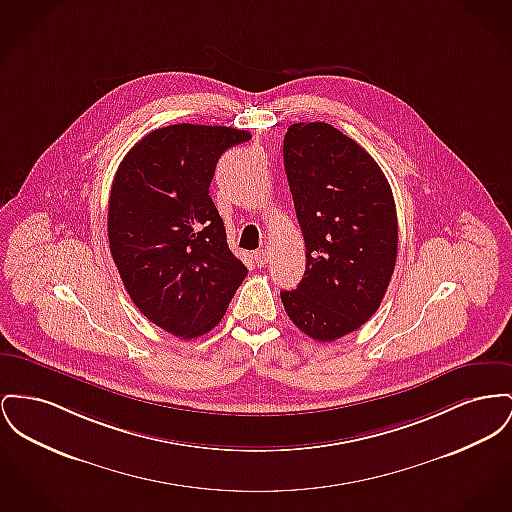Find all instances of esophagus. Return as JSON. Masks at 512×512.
I'll return each mask as SVG.
<instances>
[{
    "label": "esophagus",
    "mask_w": 512,
    "mask_h": 512,
    "mask_svg": "<svg viewBox=\"0 0 512 512\" xmlns=\"http://www.w3.org/2000/svg\"><path fill=\"white\" fill-rule=\"evenodd\" d=\"M253 259H255V263H257L259 267H265V265L269 263L271 255H269V251H267V249H259V251H255V253H253Z\"/></svg>",
    "instance_id": "obj_1"
}]
</instances>
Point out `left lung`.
Instances as JSON below:
<instances>
[{"label":"left lung","instance_id":"8db88e82","mask_svg":"<svg viewBox=\"0 0 512 512\" xmlns=\"http://www.w3.org/2000/svg\"><path fill=\"white\" fill-rule=\"evenodd\" d=\"M284 168L305 274L280 298L303 334L331 342L358 331L387 294L398 249L391 185L369 152L323 121L288 127Z\"/></svg>","mask_w":512,"mask_h":512}]
</instances>
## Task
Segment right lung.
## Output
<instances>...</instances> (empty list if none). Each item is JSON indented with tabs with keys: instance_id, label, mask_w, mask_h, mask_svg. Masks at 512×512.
I'll list each match as a JSON object with an SVG mask.
<instances>
[{
	"instance_id": "right-lung-1",
	"label": "right lung",
	"mask_w": 512,
	"mask_h": 512,
	"mask_svg": "<svg viewBox=\"0 0 512 512\" xmlns=\"http://www.w3.org/2000/svg\"><path fill=\"white\" fill-rule=\"evenodd\" d=\"M249 139L224 125L176 123L145 135L116 172L108 203L114 263L137 309L174 336L212 331L247 276L209 187L222 152Z\"/></svg>"
}]
</instances>
